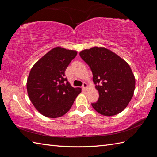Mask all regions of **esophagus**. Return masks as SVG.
<instances>
[{
  "label": "esophagus",
  "instance_id": "obj_1",
  "mask_svg": "<svg viewBox=\"0 0 157 157\" xmlns=\"http://www.w3.org/2000/svg\"><path fill=\"white\" fill-rule=\"evenodd\" d=\"M82 89L84 90H86L88 89V84L86 82L83 83V86H82Z\"/></svg>",
  "mask_w": 157,
  "mask_h": 157
}]
</instances>
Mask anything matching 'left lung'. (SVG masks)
<instances>
[{
	"label": "left lung",
	"instance_id": "obj_1",
	"mask_svg": "<svg viewBox=\"0 0 157 157\" xmlns=\"http://www.w3.org/2000/svg\"><path fill=\"white\" fill-rule=\"evenodd\" d=\"M92 70L93 82L99 92L93 108L104 116H113L128 106L134 95L136 80L130 65L105 47L94 46L80 52Z\"/></svg>",
	"mask_w": 157,
	"mask_h": 157
}]
</instances>
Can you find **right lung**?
<instances>
[{
    "label": "right lung",
    "mask_w": 157,
    "mask_h": 157,
    "mask_svg": "<svg viewBox=\"0 0 157 157\" xmlns=\"http://www.w3.org/2000/svg\"><path fill=\"white\" fill-rule=\"evenodd\" d=\"M77 55L76 50L55 47L31 68L27 81L28 96L42 115H64L81 92V88L72 87L65 77V69Z\"/></svg>",
    "instance_id": "obj_1"
}]
</instances>
